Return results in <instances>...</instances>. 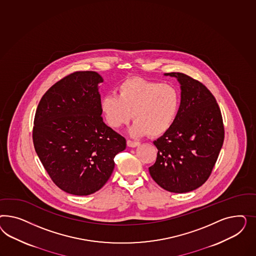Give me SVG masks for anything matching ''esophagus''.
<instances>
[{
    "instance_id": "1",
    "label": "esophagus",
    "mask_w": 256,
    "mask_h": 256,
    "mask_svg": "<svg viewBox=\"0 0 256 256\" xmlns=\"http://www.w3.org/2000/svg\"><path fill=\"white\" fill-rule=\"evenodd\" d=\"M126 144L130 148H136L137 146H139L140 142H135V140H126Z\"/></svg>"
}]
</instances>
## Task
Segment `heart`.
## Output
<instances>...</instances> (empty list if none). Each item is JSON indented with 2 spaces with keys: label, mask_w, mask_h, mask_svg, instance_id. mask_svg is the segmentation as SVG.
Instances as JSON below:
<instances>
[{
  "label": "heart",
  "mask_w": 256,
  "mask_h": 256,
  "mask_svg": "<svg viewBox=\"0 0 256 256\" xmlns=\"http://www.w3.org/2000/svg\"><path fill=\"white\" fill-rule=\"evenodd\" d=\"M118 96L105 94L100 108L107 124L119 128L135 120L133 136H160L169 130L178 114L181 96L170 84H160L142 78H130L118 86Z\"/></svg>",
  "instance_id": "1"
}]
</instances>
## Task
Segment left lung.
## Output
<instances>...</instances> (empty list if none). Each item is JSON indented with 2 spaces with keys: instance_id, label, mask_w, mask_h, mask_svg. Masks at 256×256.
I'll use <instances>...</instances> for the list:
<instances>
[{
  "instance_id": "8db88e82",
  "label": "left lung",
  "mask_w": 256,
  "mask_h": 256,
  "mask_svg": "<svg viewBox=\"0 0 256 256\" xmlns=\"http://www.w3.org/2000/svg\"><path fill=\"white\" fill-rule=\"evenodd\" d=\"M181 84L178 114L169 130L154 142L156 160L151 178L164 190L184 194L210 176L224 140L220 108L210 90L183 73H165Z\"/></svg>"
}]
</instances>
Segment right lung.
I'll return each instance as SVG.
<instances>
[{
  "label": "right lung",
  "instance_id": "obj_1",
  "mask_svg": "<svg viewBox=\"0 0 256 256\" xmlns=\"http://www.w3.org/2000/svg\"><path fill=\"white\" fill-rule=\"evenodd\" d=\"M94 71H75L55 82L39 101L32 142L56 186L86 196L100 190L114 168L126 139L103 122Z\"/></svg>",
  "mask_w": 256,
  "mask_h": 256
}]
</instances>
